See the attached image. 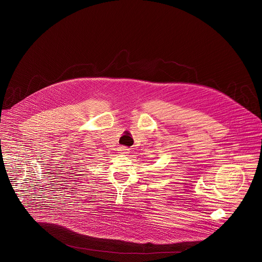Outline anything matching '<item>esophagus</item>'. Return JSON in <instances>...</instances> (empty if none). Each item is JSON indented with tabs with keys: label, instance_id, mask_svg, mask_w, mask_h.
I'll use <instances>...</instances> for the list:
<instances>
[{
	"label": "esophagus",
	"instance_id": "esophagus-1",
	"mask_svg": "<svg viewBox=\"0 0 262 262\" xmlns=\"http://www.w3.org/2000/svg\"><path fill=\"white\" fill-rule=\"evenodd\" d=\"M119 152L121 154V155H127V154H129V148H127V147H125V146H121V147H119Z\"/></svg>",
	"mask_w": 262,
	"mask_h": 262
}]
</instances>
